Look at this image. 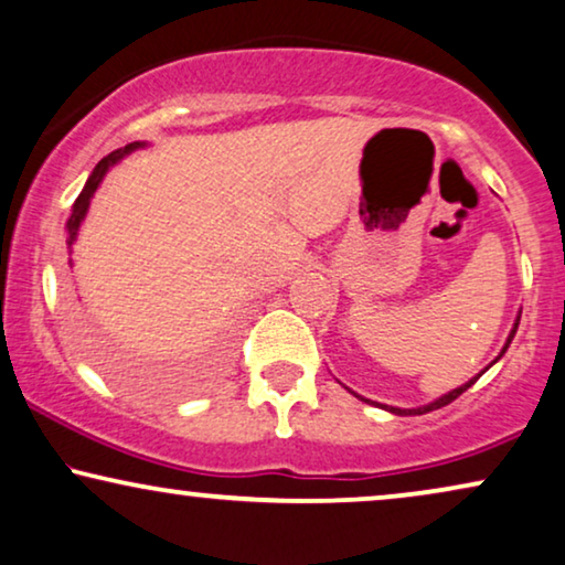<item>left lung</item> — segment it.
Here are the masks:
<instances>
[{"label":"left lung","instance_id":"1","mask_svg":"<svg viewBox=\"0 0 565 565\" xmlns=\"http://www.w3.org/2000/svg\"><path fill=\"white\" fill-rule=\"evenodd\" d=\"M520 316H522V313H520ZM516 327H520V319H516L514 329H512V334H509V339H507V344H504V350H501V354H504V352H507V347L512 344V339H514V334H516ZM501 354H499V358H501ZM499 358H497V360H499ZM497 360H493V362H497ZM478 377H481V373H478V375L473 377V381H468L466 385H460V388H455V391L447 393V396L437 398L435 404H427V406H419V408H388V412L398 414V416H416V414H427V412H435V408H443V406H447V404H452V401L458 398V396H462V393H466V391L470 388V385H473V383L478 381ZM358 398H360V396H358ZM362 401H367V398H362ZM367 404H375V401H367Z\"/></svg>","mask_w":565,"mask_h":565}]
</instances>
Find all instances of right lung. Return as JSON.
I'll return each mask as SVG.
<instances>
[{"mask_svg":"<svg viewBox=\"0 0 565 565\" xmlns=\"http://www.w3.org/2000/svg\"><path fill=\"white\" fill-rule=\"evenodd\" d=\"M138 146H141V143L136 141V143H128L126 149H118V151L107 153V157L95 167V172L89 174V180H87V184H84V190L79 192V198H76L74 211H72V215H68V221H66V246H68V249H72V244H74V238H76V231H79L84 215H87L89 200H92V195H95V190L99 188V182H103V177H105L107 169H110L115 161H120L122 157H126V153L136 151ZM68 265H72V259H68Z\"/></svg>","mask_w":565,"mask_h":565,"instance_id":"add662e5","label":"right lung"}]
</instances>
